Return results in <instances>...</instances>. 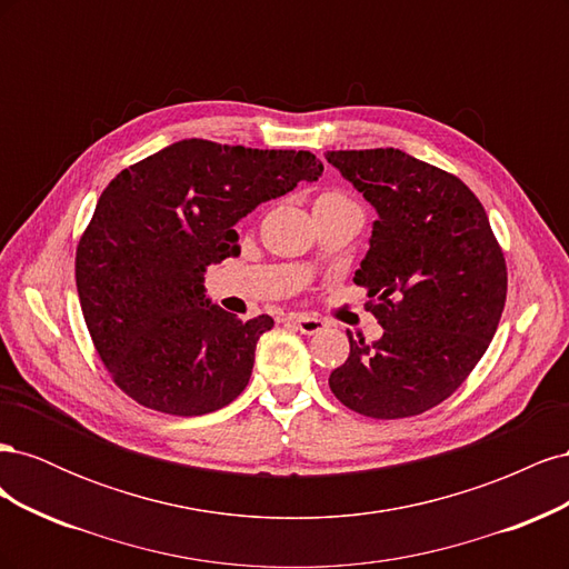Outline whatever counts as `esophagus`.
Returning <instances> with one entry per match:
<instances>
[{
  "mask_svg": "<svg viewBox=\"0 0 569 569\" xmlns=\"http://www.w3.org/2000/svg\"><path fill=\"white\" fill-rule=\"evenodd\" d=\"M289 322L295 325L301 335H318V332H322L325 327H327V322H325V320L313 318V316H303V313L289 316Z\"/></svg>",
  "mask_w": 569,
  "mask_h": 569,
  "instance_id": "obj_1",
  "label": "esophagus"
}]
</instances>
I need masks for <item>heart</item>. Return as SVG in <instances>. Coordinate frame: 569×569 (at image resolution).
<instances>
[{"label":"heart","instance_id":"b5f03b06","mask_svg":"<svg viewBox=\"0 0 569 569\" xmlns=\"http://www.w3.org/2000/svg\"><path fill=\"white\" fill-rule=\"evenodd\" d=\"M325 201H349V199L343 197L341 192H322V194L316 199V203H325Z\"/></svg>","mask_w":569,"mask_h":569}]
</instances>
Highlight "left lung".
<instances>
[{"mask_svg":"<svg viewBox=\"0 0 569 569\" xmlns=\"http://www.w3.org/2000/svg\"><path fill=\"white\" fill-rule=\"evenodd\" d=\"M375 206L370 249L353 282L385 335L332 370L337 399L396 420L439 406L468 380L501 320L508 270L485 206L446 170L401 149L327 151Z\"/></svg>","mask_w":569,"mask_h":569,"instance_id":"left-lung-1","label":"left lung"}]
</instances>
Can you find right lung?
I'll return each instance as SVG.
<instances>
[{"instance_id": "right-lung-1", "label": "right lung", "mask_w": 569, "mask_h": 569, "mask_svg": "<svg viewBox=\"0 0 569 569\" xmlns=\"http://www.w3.org/2000/svg\"><path fill=\"white\" fill-rule=\"evenodd\" d=\"M320 173L311 151L182 140L109 182L80 237L76 284L101 363L130 399L192 418L244 391L274 322L211 303L203 272L239 253L237 220Z\"/></svg>"}]
</instances>
